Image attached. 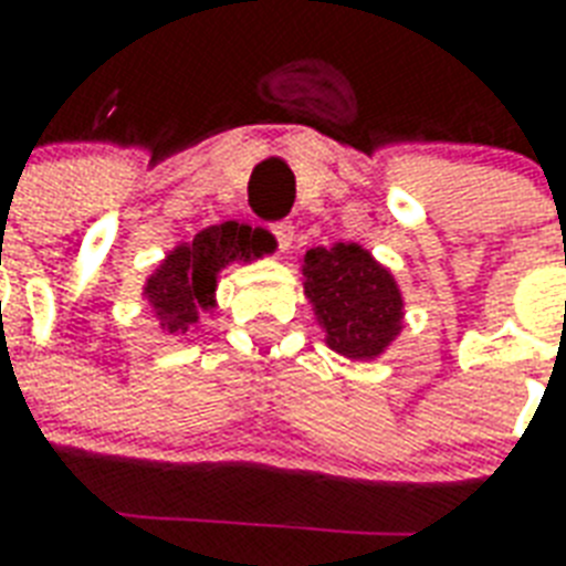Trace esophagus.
<instances>
[{"mask_svg": "<svg viewBox=\"0 0 566 566\" xmlns=\"http://www.w3.org/2000/svg\"><path fill=\"white\" fill-rule=\"evenodd\" d=\"M270 231H273L275 243H279V249H282V252H287V249L293 247V226H291V222H273V226H270Z\"/></svg>", "mask_w": 566, "mask_h": 566, "instance_id": "esophagus-1", "label": "esophagus"}]
</instances>
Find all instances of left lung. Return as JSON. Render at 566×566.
<instances>
[{"label": "left lung", "instance_id": "8db88e82", "mask_svg": "<svg viewBox=\"0 0 566 566\" xmlns=\"http://www.w3.org/2000/svg\"><path fill=\"white\" fill-rule=\"evenodd\" d=\"M302 287L326 346L349 361H373L402 332L405 300L394 273L358 243L308 249Z\"/></svg>", "mask_w": 566, "mask_h": 566}]
</instances>
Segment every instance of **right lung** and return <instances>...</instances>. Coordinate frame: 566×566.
<instances>
[{
  "label": "right lung",
  "mask_w": 566,
  "mask_h": 566,
  "mask_svg": "<svg viewBox=\"0 0 566 566\" xmlns=\"http://www.w3.org/2000/svg\"><path fill=\"white\" fill-rule=\"evenodd\" d=\"M273 243L261 229L229 220L208 226L188 243H179L144 284V300L167 335H188L202 311L217 308V279L229 264H249L270 255Z\"/></svg>",
  "instance_id": "right-lung-1"
}]
</instances>
